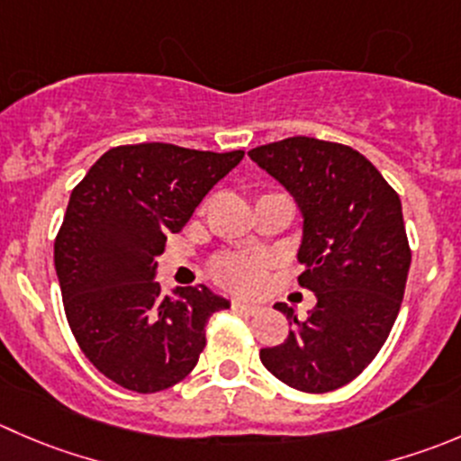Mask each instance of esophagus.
Segmentation results:
<instances>
[{
    "mask_svg": "<svg viewBox=\"0 0 461 461\" xmlns=\"http://www.w3.org/2000/svg\"><path fill=\"white\" fill-rule=\"evenodd\" d=\"M231 308H234L236 312H245V315H257V312L261 311V306H257V303L240 302V299H234V302H231Z\"/></svg>",
    "mask_w": 461,
    "mask_h": 461,
    "instance_id": "34e87169",
    "label": "esophagus"
}]
</instances>
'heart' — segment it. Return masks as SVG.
I'll return each instance as SVG.
<instances>
[{
    "label": "heart",
    "instance_id": "b5f03b06",
    "mask_svg": "<svg viewBox=\"0 0 461 461\" xmlns=\"http://www.w3.org/2000/svg\"><path fill=\"white\" fill-rule=\"evenodd\" d=\"M212 275L218 284L234 290V293L257 294L263 288V281H266V267L258 258L225 254V257L213 261Z\"/></svg>",
    "mask_w": 461,
    "mask_h": 461
}]
</instances>
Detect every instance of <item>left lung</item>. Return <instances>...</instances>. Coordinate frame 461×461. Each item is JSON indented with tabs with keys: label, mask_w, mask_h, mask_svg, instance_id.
Returning <instances> with one entry per match:
<instances>
[{
	"label": "left lung",
	"mask_w": 461,
	"mask_h": 461,
	"mask_svg": "<svg viewBox=\"0 0 461 461\" xmlns=\"http://www.w3.org/2000/svg\"><path fill=\"white\" fill-rule=\"evenodd\" d=\"M248 155L302 209L297 281L317 297L303 321L275 303L293 330L258 356L293 390L333 392L376 358L401 311L412 252L399 194L365 155L335 141L288 137Z\"/></svg>",
	"instance_id": "obj_1"
}]
</instances>
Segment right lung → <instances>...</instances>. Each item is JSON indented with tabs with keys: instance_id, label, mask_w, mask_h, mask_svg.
I'll return each instance as SVG.
<instances>
[{
	"instance_id": "add662e5",
	"label": "right lung",
	"mask_w": 461,
	"mask_h": 461,
	"mask_svg": "<svg viewBox=\"0 0 461 461\" xmlns=\"http://www.w3.org/2000/svg\"><path fill=\"white\" fill-rule=\"evenodd\" d=\"M173 144H132L101 155L74 186L53 243L67 321L89 363L140 394L194 372L207 321L230 302L207 285L162 293L153 279L168 234L243 159Z\"/></svg>"
}]
</instances>
